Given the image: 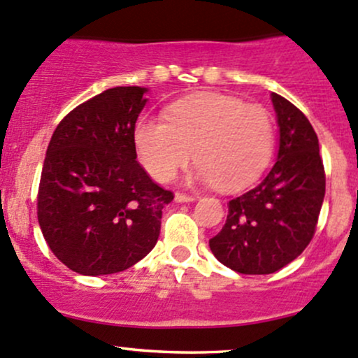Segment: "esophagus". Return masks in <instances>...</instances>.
<instances>
[{"label":"esophagus","mask_w":358,"mask_h":358,"mask_svg":"<svg viewBox=\"0 0 358 358\" xmlns=\"http://www.w3.org/2000/svg\"><path fill=\"white\" fill-rule=\"evenodd\" d=\"M175 201L176 202H180V204H182V202H194L195 201V195H189V194H176L175 195Z\"/></svg>","instance_id":"esophagus-1"}]
</instances>
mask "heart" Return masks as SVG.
I'll list each match as a JSON object with an SVG mask.
<instances>
[{
	"mask_svg": "<svg viewBox=\"0 0 358 358\" xmlns=\"http://www.w3.org/2000/svg\"><path fill=\"white\" fill-rule=\"evenodd\" d=\"M135 148L157 182H171L189 164L197 178L221 190L250 185L269 164L274 125L259 104L216 92H201L173 103L161 118H142L135 127Z\"/></svg>",
	"mask_w": 358,
	"mask_h": 358,
	"instance_id": "b5f03b06",
	"label": "heart"
}]
</instances>
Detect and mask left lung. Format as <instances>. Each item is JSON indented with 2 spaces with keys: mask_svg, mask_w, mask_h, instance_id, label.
Wrapping results in <instances>:
<instances>
[{
  "mask_svg": "<svg viewBox=\"0 0 358 358\" xmlns=\"http://www.w3.org/2000/svg\"><path fill=\"white\" fill-rule=\"evenodd\" d=\"M280 145L276 163L254 189L228 204L223 229L209 240L214 257L242 274H271L310 243L326 192L319 141L307 116L271 94Z\"/></svg>",
  "mask_w": 358,
  "mask_h": 358,
  "instance_id": "1",
  "label": "left lung"
}]
</instances>
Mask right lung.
Segmentation results:
<instances>
[{"mask_svg":"<svg viewBox=\"0 0 358 358\" xmlns=\"http://www.w3.org/2000/svg\"><path fill=\"white\" fill-rule=\"evenodd\" d=\"M145 87H113L70 111L46 150L37 220L51 252L84 276L120 273L152 250L173 201L137 163Z\"/></svg>","mask_w":358,"mask_h":358,"instance_id":"add662e5","label":"right lung"}]
</instances>
